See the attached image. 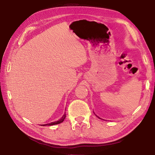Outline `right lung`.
<instances>
[{"instance_id":"right-lung-1","label":"right lung","mask_w":155,"mask_h":155,"mask_svg":"<svg viewBox=\"0 0 155 155\" xmlns=\"http://www.w3.org/2000/svg\"><path fill=\"white\" fill-rule=\"evenodd\" d=\"M65 116H66V114H65L63 116V117L59 119L58 121L57 122H51L49 123V124H43L42 126H46V125H48V126H51V125H55V124H60V123H61L64 120V119L65 118Z\"/></svg>"}]
</instances>
